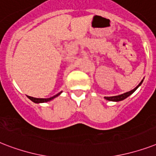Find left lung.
<instances>
[{"mask_svg":"<svg viewBox=\"0 0 156 156\" xmlns=\"http://www.w3.org/2000/svg\"><path fill=\"white\" fill-rule=\"evenodd\" d=\"M142 83H143V81H142V82H141V83H139V84H138V85L135 88H134V89H133V90H130V91H128V92L124 93V94H122V95H116V96H111V97H104V98H105L107 100H109V101H116V102L125 100V99H126V98L128 97V96H129L131 94H133V93L134 92V91H135L137 89H138V87H139V86L142 84Z\"/></svg>","mask_w":156,"mask_h":156,"instance_id":"1","label":"left lung"}]
</instances>
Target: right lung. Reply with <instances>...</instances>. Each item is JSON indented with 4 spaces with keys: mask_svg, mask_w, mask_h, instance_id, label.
Masks as SVG:
<instances>
[{
    "mask_svg": "<svg viewBox=\"0 0 156 156\" xmlns=\"http://www.w3.org/2000/svg\"><path fill=\"white\" fill-rule=\"evenodd\" d=\"M61 92L58 93L57 95H54V96H52V97H50V98H48V99H38V98H34V97H31V96H28V98L30 99L31 101H33L34 103H37V104H39V103H44V102H48V101H49V100H52V99H54L55 97H56V96H58L60 94H61Z\"/></svg>",
    "mask_w": 156,
    "mask_h": 156,
    "instance_id": "right-lung-1",
    "label": "right lung"
}]
</instances>
